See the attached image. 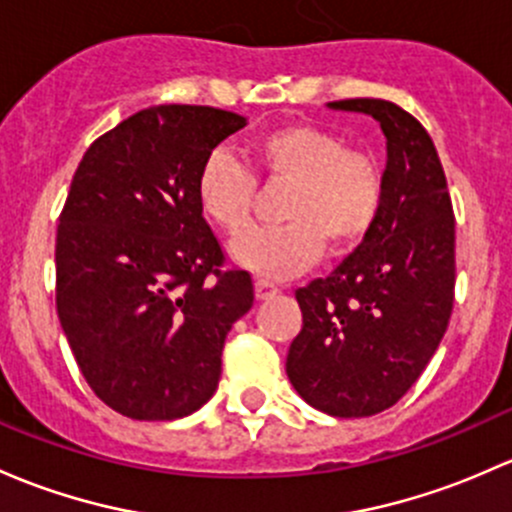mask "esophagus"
Wrapping results in <instances>:
<instances>
[{
    "mask_svg": "<svg viewBox=\"0 0 512 512\" xmlns=\"http://www.w3.org/2000/svg\"><path fill=\"white\" fill-rule=\"evenodd\" d=\"M277 292H279L277 284L267 282V279H257V282H255V297L260 299V301L274 297V294H277Z\"/></svg>",
    "mask_w": 512,
    "mask_h": 512,
    "instance_id": "34e87169",
    "label": "esophagus"
}]
</instances>
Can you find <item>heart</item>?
I'll return each mask as SVG.
<instances>
[{
    "label": "heart",
    "mask_w": 512,
    "mask_h": 512,
    "mask_svg": "<svg viewBox=\"0 0 512 512\" xmlns=\"http://www.w3.org/2000/svg\"><path fill=\"white\" fill-rule=\"evenodd\" d=\"M257 174L289 186L277 228L242 230L250 223L255 176L228 152L208 154L196 176L203 218L228 235L235 265L265 279H284L328 252H348L368 238L385 201L378 159L348 149L331 129L292 122L262 132L252 142Z\"/></svg>",
    "instance_id": "b5f03b06"
}]
</instances>
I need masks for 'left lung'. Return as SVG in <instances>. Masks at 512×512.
Returning a JSON list of instances; mask_svg holds the SVG:
<instances>
[{
	"label": "left lung",
	"mask_w": 512,
	"mask_h": 512,
	"mask_svg": "<svg viewBox=\"0 0 512 512\" xmlns=\"http://www.w3.org/2000/svg\"><path fill=\"white\" fill-rule=\"evenodd\" d=\"M363 112L387 139L385 201L368 238L326 279L297 289L294 390L331 417H370L417 383L454 309V208L427 129L375 98L328 102Z\"/></svg>",
	"instance_id": "obj_1"
}]
</instances>
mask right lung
<instances>
[{
	"instance_id": "add662e5",
	"label": "right lung",
	"mask_w": 512,
	"mask_h": 512,
	"mask_svg": "<svg viewBox=\"0 0 512 512\" xmlns=\"http://www.w3.org/2000/svg\"><path fill=\"white\" fill-rule=\"evenodd\" d=\"M245 125L215 107H147L75 169L56 235L58 319L95 395L129 419L201 410L225 336L255 301L196 203L201 164Z\"/></svg>"
}]
</instances>
